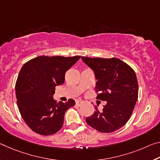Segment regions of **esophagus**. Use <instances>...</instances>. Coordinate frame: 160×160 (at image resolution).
<instances>
[{
    "mask_svg": "<svg viewBox=\"0 0 160 160\" xmlns=\"http://www.w3.org/2000/svg\"><path fill=\"white\" fill-rule=\"evenodd\" d=\"M82 104H83V101H81V100H77V101H76V105H78V106L82 105Z\"/></svg>",
    "mask_w": 160,
    "mask_h": 160,
    "instance_id": "esophagus-1",
    "label": "esophagus"
}]
</instances>
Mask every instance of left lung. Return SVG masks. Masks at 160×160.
Wrapping results in <instances>:
<instances>
[{"instance_id":"1","label":"left lung","mask_w":160,"mask_h":160,"mask_svg":"<svg viewBox=\"0 0 160 160\" xmlns=\"http://www.w3.org/2000/svg\"><path fill=\"white\" fill-rule=\"evenodd\" d=\"M81 58L93 70L98 80L97 99L107 102L102 111L96 106L86 122L103 133L119 130L130 120L138 101V82L135 71L118 58Z\"/></svg>"}]
</instances>
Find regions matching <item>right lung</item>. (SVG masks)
I'll return each mask as SVG.
<instances>
[{"instance_id":"1","label":"right lung","mask_w":160,"mask_h":160,"mask_svg":"<svg viewBox=\"0 0 160 160\" xmlns=\"http://www.w3.org/2000/svg\"><path fill=\"white\" fill-rule=\"evenodd\" d=\"M80 56H39L22 65L16 84L17 104L27 125L42 135L56 133L63 125L65 113L75 102L54 99L55 87L65 82V74Z\"/></svg>"}]
</instances>
